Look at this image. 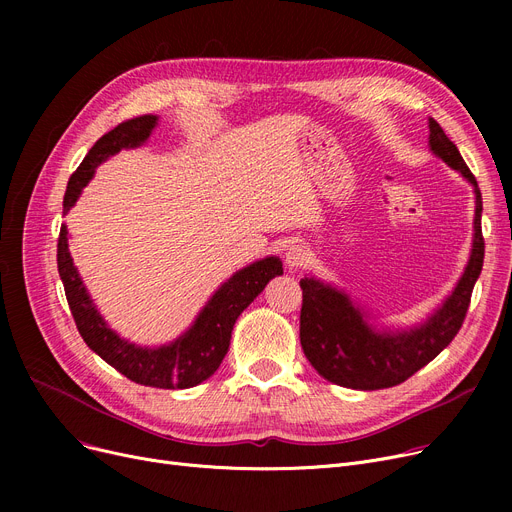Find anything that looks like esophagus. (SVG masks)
<instances>
[{
	"instance_id": "1",
	"label": "esophagus",
	"mask_w": 512,
	"mask_h": 512,
	"mask_svg": "<svg viewBox=\"0 0 512 512\" xmlns=\"http://www.w3.org/2000/svg\"><path fill=\"white\" fill-rule=\"evenodd\" d=\"M284 261H286V265L290 267V270H301V267H305L309 263V251H307L305 245H299V242H294V245H290L286 249Z\"/></svg>"
}]
</instances>
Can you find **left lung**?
<instances>
[{
  "label": "left lung",
  "mask_w": 512,
  "mask_h": 512,
  "mask_svg": "<svg viewBox=\"0 0 512 512\" xmlns=\"http://www.w3.org/2000/svg\"><path fill=\"white\" fill-rule=\"evenodd\" d=\"M427 124L432 151L475 186V234L465 274L444 305L423 326L400 334L375 332L346 294L313 278L301 280V346L317 373L332 384L353 390L398 386L434 361L459 334L465 321L486 253L481 234V193L475 176L442 126L434 118H429Z\"/></svg>",
  "instance_id": "left-lung-1"
}]
</instances>
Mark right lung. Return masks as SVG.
<instances>
[{
  "instance_id": "add662e5",
  "label": "right lung",
  "mask_w": 512,
  "mask_h": 512,
  "mask_svg": "<svg viewBox=\"0 0 512 512\" xmlns=\"http://www.w3.org/2000/svg\"><path fill=\"white\" fill-rule=\"evenodd\" d=\"M155 124L157 116L145 114L130 118L103 134L68 180L64 213L76 203L83 186H87L103 159L118 153L120 149L137 147L147 141ZM66 234V226H62L58 238V272L64 282L66 299L80 336H83L91 351L126 375L128 380L153 388H193L213 375L228 353L232 328L238 315L253 303L267 282L282 274V261L278 257H267L245 267L213 294L184 336L168 346L143 348L122 340L105 326V321L97 313L76 274V267L68 253Z\"/></svg>"
}]
</instances>
